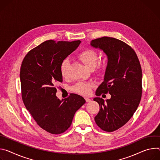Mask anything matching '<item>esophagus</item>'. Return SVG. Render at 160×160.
Listing matches in <instances>:
<instances>
[{
  "mask_svg": "<svg viewBox=\"0 0 160 160\" xmlns=\"http://www.w3.org/2000/svg\"><path fill=\"white\" fill-rule=\"evenodd\" d=\"M85 100L87 102H90L91 101V99L89 98H87V97H85Z\"/></svg>",
  "mask_w": 160,
  "mask_h": 160,
  "instance_id": "34e87169",
  "label": "esophagus"
}]
</instances>
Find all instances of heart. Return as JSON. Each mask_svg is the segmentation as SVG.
<instances>
[{"label": "heart", "mask_w": 160, "mask_h": 160, "mask_svg": "<svg viewBox=\"0 0 160 160\" xmlns=\"http://www.w3.org/2000/svg\"><path fill=\"white\" fill-rule=\"evenodd\" d=\"M78 57L89 69H93L96 67L98 58L97 52L92 49H86L82 50L79 53ZM69 65L70 61L68 58L65 59L62 62L60 66V72L63 78L67 77ZM93 86V83L91 82L80 81L72 88V90L77 93L82 95H88L91 93Z\"/></svg>", "instance_id": "1"}]
</instances>
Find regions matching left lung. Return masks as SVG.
<instances>
[{"instance_id": "obj_1", "label": "left lung", "mask_w": 160, "mask_h": 160, "mask_svg": "<svg viewBox=\"0 0 160 160\" xmlns=\"http://www.w3.org/2000/svg\"><path fill=\"white\" fill-rule=\"evenodd\" d=\"M90 45L103 51L108 57L103 81L95 95L109 92L111 97L105 101L95 97L93 100L100 109L95 122L102 130L111 132L125 125L138 108L142 95V69L134 50L120 40L103 37L92 41Z\"/></svg>"}]
</instances>
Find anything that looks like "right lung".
<instances>
[{
  "label": "right lung",
  "instance_id": "add662e5",
  "mask_svg": "<svg viewBox=\"0 0 160 160\" xmlns=\"http://www.w3.org/2000/svg\"><path fill=\"white\" fill-rule=\"evenodd\" d=\"M46 41L30 51L20 68L23 103L38 125L52 134H60L71 125L76 112L86 102L83 97L72 93L60 100L55 85L63 81L62 62L81 44Z\"/></svg>",
  "mask_w": 160,
  "mask_h": 160
}]
</instances>
